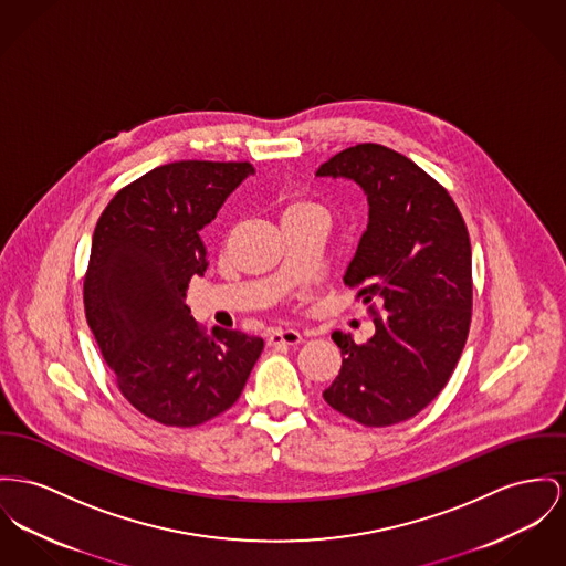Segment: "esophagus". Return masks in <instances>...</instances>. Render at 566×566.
Here are the masks:
<instances>
[{
  "instance_id": "1",
  "label": "esophagus",
  "mask_w": 566,
  "mask_h": 566,
  "mask_svg": "<svg viewBox=\"0 0 566 566\" xmlns=\"http://www.w3.org/2000/svg\"><path fill=\"white\" fill-rule=\"evenodd\" d=\"M302 343V335L294 328H279V331H272L268 335V345L270 347H281V345H298Z\"/></svg>"
}]
</instances>
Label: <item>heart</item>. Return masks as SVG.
<instances>
[{
	"label": "heart",
	"mask_w": 566,
	"mask_h": 566,
	"mask_svg": "<svg viewBox=\"0 0 566 566\" xmlns=\"http://www.w3.org/2000/svg\"><path fill=\"white\" fill-rule=\"evenodd\" d=\"M317 206L315 203H311V201H306V199H294V201H290L287 203V208H285V212L283 214H290V212H301V210H315Z\"/></svg>",
	"instance_id": "b5f03b06"
}]
</instances>
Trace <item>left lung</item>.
<instances>
[{
	"label": "left lung",
	"instance_id": "obj_1",
	"mask_svg": "<svg viewBox=\"0 0 566 566\" xmlns=\"http://www.w3.org/2000/svg\"><path fill=\"white\" fill-rule=\"evenodd\" d=\"M315 176L354 180L369 226L345 285L369 304L376 335L335 333L339 376L326 403L365 427H390L424 410L447 386L472 319V249L449 190L399 151L358 144Z\"/></svg>",
	"mask_w": 566,
	"mask_h": 566
}]
</instances>
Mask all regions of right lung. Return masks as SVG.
I'll use <instances>...</instances> for the list:
<instances>
[{"mask_svg": "<svg viewBox=\"0 0 566 566\" xmlns=\"http://www.w3.org/2000/svg\"><path fill=\"white\" fill-rule=\"evenodd\" d=\"M251 163L178 160L115 192L103 210L83 279L87 324L124 399L167 427H197L229 410L264 340L201 333L187 287L203 274L208 226Z\"/></svg>", "mask_w": 566, "mask_h": 566, "instance_id": "right-lung-1", "label": "right lung"}]
</instances>
